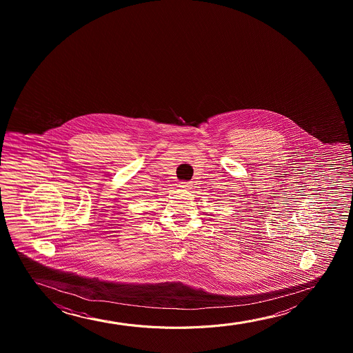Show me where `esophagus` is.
Segmentation results:
<instances>
[{
	"mask_svg": "<svg viewBox=\"0 0 353 353\" xmlns=\"http://www.w3.org/2000/svg\"><path fill=\"white\" fill-rule=\"evenodd\" d=\"M179 187L183 189L190 188V182H179Z\"/></svg>",
	"mask_w": 353,
	"mask_h": 353,
	"instance_id": "1",
	"label": "esophagus"
}]
</instances>
